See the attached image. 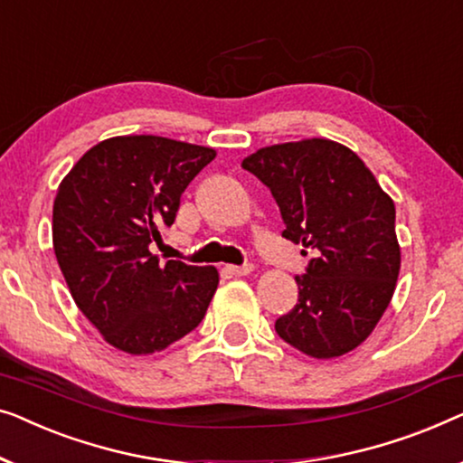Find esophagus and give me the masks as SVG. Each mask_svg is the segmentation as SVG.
Wrapping results in <instances>:
<instances>
[{"mask_svg": "<svg viewBox=\"0 0 463 463\" xmlns=\"http://www.w3.org/2000/svg\"><path fill=\"white\" fill-rule=\"evenodd\" d=\"M253 270L251 264H243V266H226V272L232 277H245L250 275V272Z\"/></svg>", "mask_w": 463, "mask_h": 463, "instance_id": "esophagus-1", "label": "esophagus"}]
</instances>
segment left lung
<instances>
[{"label": "left lung", "mask_w": 463, "mask_h": 463, "mask_svg": "<svg viewBox=\"0 0 463 463\" xmlns=\"http://www.w3.org/2000/svg\"><path fill=\"white\" fill-rule=\"evenodd\" d=\"M243 167L270 188L283 237L315 256L296 277L298 304L277 318V334L312 359L361 346L399 279L394 201L359 155L327 138L264 146Z\"/></svg>", "instance_id": "1"}]
</instances>
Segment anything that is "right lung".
<instances>
[{"label":"right lung","mask_w":463,"mask_h":463,"mask_svg":"<svg viewBox=\"0 0 463 463\" xmlns=\"http://www.w3.org/2000/svg\"><path fill=\"white\" fill-rule=\"evenodd\" d=\"M216 157L164 136H115L90 148L58 186L52 243L77 308L128 354H153L197 327L220 275L159 264L151 241L172 226L180 197Z\"/></svg>","instance_id":"add662e5"}]
</instances>
